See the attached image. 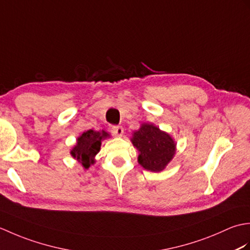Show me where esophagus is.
I'll return each instance as SVG.
<instances>
[{"mask_svg":"<svg viewBox=\"0 0 250 250\" xmlns=\"http://www.w3.org/2000/svg\"><path fill=\"white\" fill-rule=\"evenodd\" d=\"M110 132L115 136H122V134H124V128L120 125H113L110 128Z\"/></svg>","mask_w":250,"mask_h":250,"instance_id":"34e87169","label":"esophagus"}]
</instances>
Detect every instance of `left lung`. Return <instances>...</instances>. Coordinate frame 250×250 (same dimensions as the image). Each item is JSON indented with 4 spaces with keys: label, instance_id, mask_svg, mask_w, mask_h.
I'll list each match as a JSON object with an SVG mask.
<instances>
[{
    "label": "left lung",
    "instance_id": "left-lung-1",
    "mask_svg": "<svg viewBox=\"0 0 250 250\" xmlns=\"http://www.w3.org/2000/svg\"><path fill=\"white\" fill-rule=\"evenodd\" d=\"M132 143L140 151L139 163L151 172L162 171L175 155L172 137L153 125H142L133 133Z\"/></svg>",
    "mask_w": 250,
    "mask_h": 250
}]
</instances>
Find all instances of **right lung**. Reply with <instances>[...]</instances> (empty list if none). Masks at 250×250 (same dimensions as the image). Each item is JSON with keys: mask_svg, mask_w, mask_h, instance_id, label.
<instances>
[{"mask_svg": "<svg viewBox=\"0 0 250 250\" xmlns=\"http://www.w3.org/2000/svg\"><path fill=\"white\" fill-rule=\"evenodd\" d=\"M108 136L105 131L97 132L88 130L78 137L77 145L71 151L72 156L81 161L84 168H88L90 164H93L94 156L100 150L101 142Z\"/></svg>", "mask_w": 250, "mask_h": 250, "instance_id": "1", "label": "right lung"}]
</instances>
